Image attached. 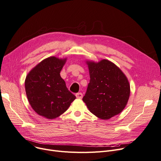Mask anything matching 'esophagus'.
Returning a JSON list of instances; mask_svg holds the SVG:
<instances>
[{
    "instance_id": "1",
    "label": "esophagus",
    "mask_w": 161,
    "mask_h": 161,
    "mask_svg": "<svg viewBox=\"0 0 161 161\" xmlns=\"http://www.w3.org/2000/svg\"><path fill=\"white\" fill-rule=\"evenodd\" d=\"M75 96H76V97L77 98L81 99V98H82V94L81 92H78V93H76V94H75Z\"/></svg>"
}]
</instances>
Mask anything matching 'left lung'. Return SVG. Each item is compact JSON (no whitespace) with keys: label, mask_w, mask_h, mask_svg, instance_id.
<instances>
[{"label":"left lung","mask_w":161,"mask_h":161,"mask_svg":"<svg viewBox=\"0 0 161 161\" xmlns=\"http://www.w3.org/2000/svg\"><path fill=\"white\" fill-rule=\"evenodd\" d=\"M90 82L82 100L96 116L108 119L125 107L130 86L125 75L111 61L88 62Z\"/></svg>","instance_id":"1"}]
</instances>
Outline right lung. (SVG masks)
Returning <instances> with one entry per match:
<instances>
[{
  "label": "right lung",
  "instance_id": "obj_1",
  "mask_svg": "<svg viewBox=\"0 0 161 161\" xmlns=\"http://www.w3.org/2000/svg\"><path fill=\"white\" fill-rule=\"evenodd\" d=\"M66 59L50 57L37 65L27 75L25 89L33 110L49 119L65 112L76 96L66 86L60 72Z\"/></svg>",
  "mask_w": 161,
  "mask_h": 161
}]
</instances>
